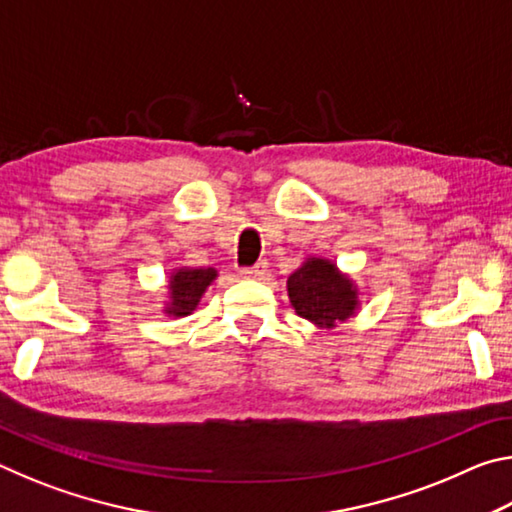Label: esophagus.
<instances>
[{
	"instance_id": "34e87169",
	"label": "esophagus",
	"mask_w": 512,
	"mask_h": 512,
	"mask_svg": "<svg viewBox=\"0 0 512 512\" xmlns=\"http://www.w3.org/2000/svg\"><path fill=\"white\" fill-rule=\"evenodd\" d=\"M266 268H268L266 262H257L253 266H244L239 273L244 275V277H248V280H259V277L266 275Z\"/></svg>"
}]
</instances>
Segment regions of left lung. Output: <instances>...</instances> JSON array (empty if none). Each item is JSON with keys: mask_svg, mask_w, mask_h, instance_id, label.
<instances>
[{"mask_svg": "<svg viewBox=\"0 0 512 512\" xmlns=\"http://www.w3.org/2000/svg\"><path fill=\"white\" fill-rule=\"evenodd\" d=\"M287 289L296 314L318 327H336V323L354 316L359 307L352 280L327 259H307L289 275Z\"/></svg>", "mask_w": 512, "mask_h": 512, "instance_id": "1", "label": "left lung"}]
</instances>
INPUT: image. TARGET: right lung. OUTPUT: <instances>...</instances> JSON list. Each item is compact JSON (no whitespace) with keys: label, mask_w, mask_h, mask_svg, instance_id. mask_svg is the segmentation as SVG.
<instances>
[{"label":"right lung","mask_w":512,"mask_h":512,"mask_svg":"<svg viewBox=\"0 0 512 512\" xmlns=\"http://www.w3.org/2000/svg\"><path fill=\"white\" fill-rule=\"evenodd\" d=\"M216 277L214 268H178L169 280V316H189Z\"/></svg>","instance_id":"right-lung-1"}]
</instances>
